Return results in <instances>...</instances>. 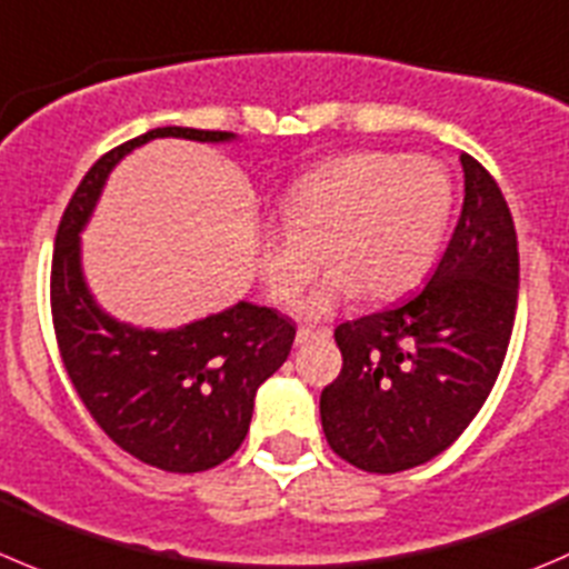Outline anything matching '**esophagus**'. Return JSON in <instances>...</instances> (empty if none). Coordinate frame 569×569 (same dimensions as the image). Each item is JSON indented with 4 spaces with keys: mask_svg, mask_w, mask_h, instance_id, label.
<instances>
[{
    "mask_svg": "<svg viewBox=\"0 0 569 569\" xmlns=\"http://www.w3.org/2000/svg\"><path fill=\"white\" fill-rule=\"evenodd\" d=\"M330 336V330L328 328H322V330H311V328H300L297 330V345H311V341H317V339H328Z\"/></svg>",
    "mask_w": 569,
    "mask_h": 569,
    "instance_id": "34e87169",
    "label": "esophagus"
}]
</instances>
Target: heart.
Instances as JSON below:
<instances>
[{
	"instance_id": "obj_1",
	"label": "heart",
	"mask_w": 569,
	"mask_h": 569,
	"mask_svg": "<svg viewBox=\"0 0 569 569\" xmlns=\"http://www.w3.org/2000/svg\"><path fill=\"white\" fill-rule=\"evenodd\" d=\"M453 211V183L425 156L352 152L319 163L280 197L283 228L258 230V269L267 295L289 306L319 263L328 280L302 302L325 317L361 291L389 300L431 269Z\"/></svg>"
}]
</instances>
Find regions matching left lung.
<instances>
[{
  "instance_id": "1",
  "label": "left lung",
  "mask_w": 569,
  "mask_h": 569,
  "mask_svg": "<svg viewBox=\"0 0 569 569\" xmlns=\"http://www.w3.org/2000/svg\"><path fill=\"white\" fill-rule=\"evenodd\" d=\"M465 206L428 286L336 328L341 372L319 397L330 450L402 472L448 450L487 402L517 313L520 252L506 197L472 156Z\"/></svg>"
}]
</instances>
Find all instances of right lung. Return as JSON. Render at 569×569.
<instances>
[{
  "instance_id": "1",
  "label": "right lung",
  "mask_w": 569,
  "mask_h": 569,
  "mask_svg": "<svg viewBox=\"0 0 569 569\" xmlns=\"http://www.w3.org/2000/svg\"><path fill=\"white\" fill-rule=\"evenodd\" d=\"M167 136L230 141L233 132L158 127L104 152L60 217L49 302L63 367L99 428L144 465L202 472L241 448L258 386L283 367L297 328L274 308L252 302L167 333L130 328L99 311L82 280L80 230L110 169L136 147Z\"/></svg>"
}]
</instances>
